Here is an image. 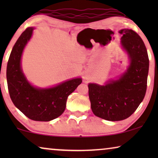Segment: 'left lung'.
<instances>
[{"mask_svg":"<svg viewBox=\"0 0 158 158\" xmlns=\"http://www.w3.org/2000/svg\"><path fill=\"white\" fill-rule=\"evenodd\" d=\"M121 44L130 58L128 70L119 79L105 85L90 83L88 95L95 115L108 121H121L136 111L146 94L149 58L143 41L131 29H122Z\"/></svg>","mask_w":158,"mask_h":158,"instance_id":"obj_1","label":"left lung"}]
</instances>
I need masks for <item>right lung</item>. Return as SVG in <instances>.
I'll use <instances>...</instances> for the list:
<instances>
[{"mask_svg": "<svg viewBox=\"0 0 158 158\" xmlns=\"http://www.w3.org/2000/svg\"><path fill=\"white\" fill-rule=\"evenodd\" d=\"M32 32L33 28H27L10 52L6 70L8 92L15 106L26 116L34 121L49 122L63 113L68 96L82 83V80L73 79L47 89L33 87L21 68V55Z\"/></svg>", "mask_w": 158, "mask_h": 158, "instance_id": "1", "label": "right lung"}]
</instances>
